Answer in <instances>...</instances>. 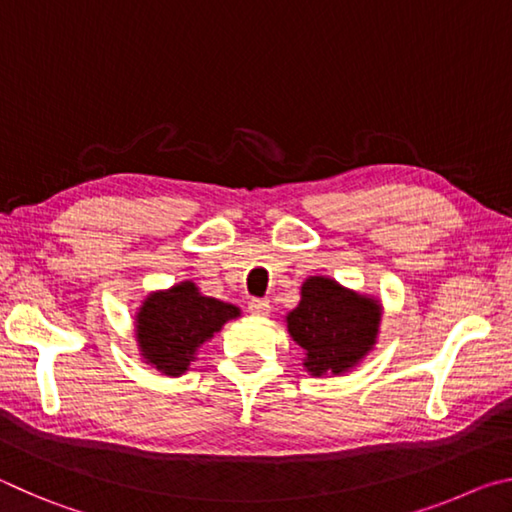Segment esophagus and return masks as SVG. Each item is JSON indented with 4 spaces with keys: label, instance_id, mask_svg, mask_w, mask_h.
<instances>
[{
    "label": "esophagus",
    "instance_id": "obj_1",
    "mask_svg": "<svg viewBox=\"0 0 512 512\" xmlns=\"http://www.w3.org/2000/svg\"><path fill=\"white\" fill-rule=\"evenodd\" d=\"M248 311L255 316H268L271 314V302L262 298H253L248 302Z\"/></svg>",
    "mask_w": 512,
    "mask_h": 512
}]
</instances>
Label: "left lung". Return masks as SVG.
<instances>
[{
    "label": "left lung",
    "mask_w": 512,
    "mask_h": 512,
    "mask_svg": "<svg viewBox=\"0 0 512 512\" xmlns=\"http://www.w3.org/2000/svg\"><path fill=\"white\" fill-rule=\"evenodd\" d=\"M287 329L314 377L345 375L375 348L381 325V302L345 289L332 277L311 275L302 282L300 302L287 314Z\"/></svg>",
    "instance_id": "left-lung-1"
}]
</instances>
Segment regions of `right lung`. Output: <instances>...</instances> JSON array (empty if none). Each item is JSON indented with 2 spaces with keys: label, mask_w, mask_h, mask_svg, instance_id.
<instances>
[{
  "label": "right lung",
  "mask_w": 512,
  "mask_h": 512,
  "mask_svg": "<svg viewBox=\"0 0 512 512\" xmlns=\"http://www.w3.org/2000/svg\"><path fill=\"white\" fill-rule=\"evenodd\" d=\"M241 309L230 302L203 296L192 280L171 289L151 291L135 314V341L140 357L167 377L189 370L201 345Z\"/></svg>",
  "instance_id": "right-lung-1"
}]
</instances>
